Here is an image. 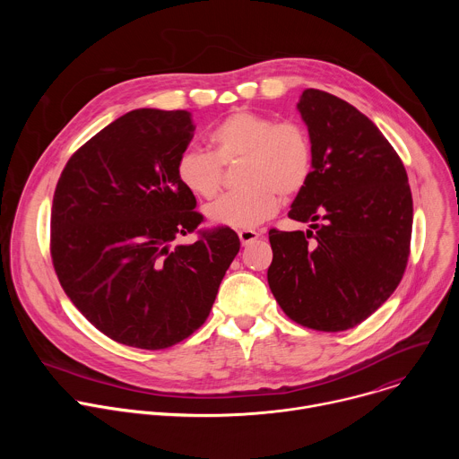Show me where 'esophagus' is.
Returning <instances> with one entry per match:
<instances>
[{
  "label": "esophagus",
  "mask_w": 459,
  "mask_h": 459,
  "mask_svg": "<svg viewBox=\"0 0 459 459\" xmlns=\"http://www.w3.org/2000/svg\"><path fill=\"white\" fill-rule=\"evenodd\" d=\"M238 236H239L241 245H248L259 238V232L252 230V229H241V230H238Z\"/></svg>",
  "instance_id": "obj_1"
}]
</instances>
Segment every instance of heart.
<instances>
[{"label": "heart", "mask_w": 459, "mask_h": 459, "mask_svg": "<svg viewBox=\"0 0 459 459\" xmlns=\"http://www.w3.org/2000/svg\"><path fill=\"white\" fill-rule=\"evenodd\" d=\"M212 152L186 149L178 158L179 183L204 200H212L223 181V165L238 163L236 190L205 209L212 223L250 229L269 220L281 200H292L310 181L314 145L298 121H278L254 110H234L209 134Z\"/></svg>", "instance_id": "obj_1"}]
</instances>
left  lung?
Listing matches in <instances>:
<instances>
[{
	"label": "left lung",
	"instance_id": "8db88e82",
	"mask_svg": "<svg viewBox=\"0 0 459 459\" xmlns=\"http://www.w3.org/2000/svg\"><path fill=\"white\" fill-rule=\"evenodd\" d=\"M298 110L314 145V170L289 218L307 232L269 230V287L296 323L342 333L365 321L400 285L411 254L407 170L356 107L317 89Z\"/></svg>",
	"mask_w": 459,
	"mask_h": 459
}]
</instances>
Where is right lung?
Segmentation results:
<instances>
[{
	"label": "right lung",
	"mask_w": 459,
	"mask_h": 459,
	"mask_svg": "<svg viewBox=\"0 0 459 459\" xmlns=\"http://www.w3.org/2000/svg\"><path fill=\"white\" fill-rule=\"evenodd\" d=\"M194 123L186 110L117 117L65 165L52 200L50 255L76 308L110 340L169 349L205 323L239 252L229 227L204 214L178 179ZM199 238L179 246L177 238Z\"/></svg>",
	"instance_id": "right-lung-1"
}]
</instances>
